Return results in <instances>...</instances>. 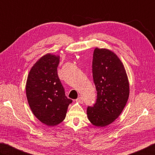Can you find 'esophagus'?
<instances>
[{
    "mask_svg": "<svg viewBox=\"0 0 155 155\" xmlns=\"http://www.w3.org/2000/svg\"><path fill=\"white\" fill-rule=\"evenodd\" d=\"M76 101L79 102V103H83V102H84L83 97H81V96H80V97H78L76 99Z\"/></svg>",
    "mask_w": 155,
    "mask_h": 155,
    "instance_id": "esophagus-1",
    "label": "esophagus"
}]
</instances>
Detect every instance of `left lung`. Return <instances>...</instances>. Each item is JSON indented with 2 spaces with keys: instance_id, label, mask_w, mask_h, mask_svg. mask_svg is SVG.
Here are the masks:
<instances>
[{
  "instance_id": "1",
  "label": "left lung",
  "mask_w": 155,
  "mask_h": 155,
  "mask_svg": "<svg viewBox=\"0 0 155 155\" xmlns=\"http://www.w3.org/2000/svg\"><path fill=\"white\" fill-rule=\"evenodd\" d=\"M92 75L97 99L94 107H87V118L95 126L105 127L123 111L129 98V80L120 59L107 48L94 49Z\"/></svg>"
}]
</instances>
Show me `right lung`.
<instances>
[{
  "instance_id": "obj_1",
  "label": "right lung",
  "mask_w": 155,
  "mask_h": 155,
  "mask_svg": "<svg viewBox=\"0 0 155 155\" xmlns=\"http://www.w3.org/2000/svg\"><path fill=\"white\" fill-rule=\"evenodd\" d=\"M59 59V55L45 54L32 66L26 81L29 106L35 117L48 126L61 123L72 103L65 96L58 76Z\"/></svg>"
}]
</instances>
